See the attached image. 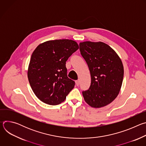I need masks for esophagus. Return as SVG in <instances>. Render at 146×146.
Wrapping results in <instances>:
<instances>
[{"instance_id":"esophagus-1","label":"esophagus","mask_w":146,"mask_h":146,"mask_svg":"<svg viewBox=\"0 0 146 146\" xmlns=\"http://www.w3.org/2000/svg\"><path fill=\"white\" fill-rule=\"evenodd\" d=\"M76 85H77V86H79V84H80V80L78 79V80H76Z\"/></svg>"}]
</instances>
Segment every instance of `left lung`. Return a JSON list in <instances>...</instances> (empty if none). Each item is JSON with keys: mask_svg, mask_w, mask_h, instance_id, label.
Here are the masks:
<instances>
[{"mask_svg": "<svg viewBox=\"0 0 146 146\" xmlns=\"http://www.w3.org/2000/svg\"><path fill=\"white\" fill-rule=\"evenodd\" d=\"M81 55L90 69L91 82L82 95L90 106H105L119 94L123 78V67L117 53L103 42L80 43Z\"/></svg>", "mask_w": 146, "mask_h": 146, "instance_id": "8db88e82", "label": "left lung"}]
</instances>
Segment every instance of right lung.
<instances>
[{"label":"right lung","mask_w":146,"mask_h":146,"mask_svg":"<svg viewBox=\"0 0 146 146\" xmlns=\"http://www.w3.org/2000/svg\"><path fill=\"white\" fill-rule=\"evenodd\" d=\"M79 47L68 40H50L38 45L31 58L28 77L36 96L50 105L63 102L75 86L67 76L66 62Z\"/></svg>","instance_id":"1"}]
</instances>
